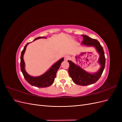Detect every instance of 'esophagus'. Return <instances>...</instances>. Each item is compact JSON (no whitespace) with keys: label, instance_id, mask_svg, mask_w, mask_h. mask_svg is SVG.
<instances>
[{"label":"esophagus","instance_id":"34e87169","mask_svg":"<svg viewBox=\"0 0 122 122\" xmlns=\"http://www.w3.org/2000/svg\"><path fill=\"white\" fill-rule=\"evenodd\" d=\"M70 58V56H69V55H66V56H65V60L66 61L69 60Z\"/></svg>","mask_w":122,"mask_h":122}]
</instances>
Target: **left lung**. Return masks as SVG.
<instances>
[{
    "label": "left lung",
    "instance_id": "left-lung-1",
    "mask_svg": "<svg viewBox=\"0 0 122 122\" xmlns=\"http://www.w3.org/2000/svg\"><path fill=\"white\" fill-rule=\"evenodd\" d=\"M82 36L83 40L82 44L86 46H94L96 48L100 55L99 63L101 65V68L99 71L93 74L86 72L71 61H68L69 63V74L73 82L76 84L85 86L95 83L100 78L105 68V57L103 47L96 39L91 38L86 35Z\"/></svg>",
    "mask_w": 122,
    "mask_h": 122
}]
</instances>
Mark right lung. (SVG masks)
I'll use <instances>...</instances> for the list:
<instances>
[{
  "label": "right lung",
  "mask_w": 122,
  "mask_h": 122,
  "mask_svg": "<svg viewBox=\"0 0 122 122\" xmlns=\"http://www.w3.org/2000/svg\"><path fill=\"white\" fill-rule=\"evenodd\" d=\"M43 37H39L35 39L34 41L36 40L42 38ZM29 43H27L24 46V49L22 51L21 54V61H20V67L21 71L22 72L23 75L25 79L27 81L31 84V86H36L38 87H48L54 82V79L56 77V73L58 69L60 67L61 62L64 61V58H62L60 60H59L56 63H55L51 68L47 71L45 73H44L42 75L39 77H32L29 75L25 71L24 67L25 63L23 60V55L28 44Z\"/></svg>",
  "instance_id": "add662e5"
}]
</instances>
